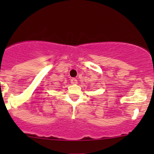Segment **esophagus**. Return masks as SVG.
<instances>
[{
    "label": "esophagus",
    "mask_w": 154,
    "mask_h": 154,
    "mask_svg": "<svg viewBox=\"0 0 154 154\" xmlns=\"http://www.w3.org/2000/svg\"><path fill=\"white\" fill-rule=\"evenodd\" d=\"M71 84H73V85L77 84V79H75V78H72L71 80Z\"/></svg>",
    "instance_id": "34e87169"
}]
</instances>
